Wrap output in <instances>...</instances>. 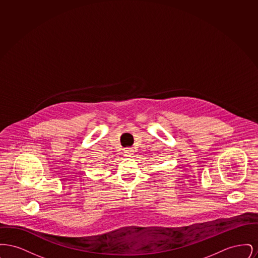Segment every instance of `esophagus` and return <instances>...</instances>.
<instances>
[{"mask_svg":"<svg viewBox=\"0 0 258 258\" xmlns=\"http://www.w3.org/2000/svg\"><path fill=\"white\" fill-rule=\"evenodd\" d=\"M133 149L132 148H127L126 150H125V153L127 154V156H131V155H133Z\"/></svg>","mask_w":258,"mask_h":258,"instance_id":"esophagus-1","label":"esophagus"}]
</instances>
